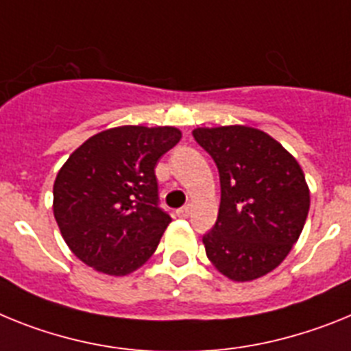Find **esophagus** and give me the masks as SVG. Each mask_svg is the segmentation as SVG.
<instances>
[{"label": "esophagus", "mask_w": 351, "mask_h": 351, "mask_svg": "<svg viewBox=\"0 0 351 351\" xmlns=\"http://www.w3.org/2000/svg\"><path fill=\"white\" fill-rule=\"evenodd\" d=\"M189 213H191V205H185V206H182V208L176 210V215H178V217H182V219L189 217Z\"/></svg>", "instance_id": "1"}]
</instances>
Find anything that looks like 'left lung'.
I'll return each instance as SVG.
<instances>
[{
    "label": "left lung",
    "instance_id": "left-lung-1",
    "mask_svg": "<svg viewBox=\"0 0 351 351\" xmlns=\"http://www.w3.org/2000/svg\"><path fill=\"white\" fill-rule=\"evenodd\" d=\"M219 169L217 221L203 234L212 265L231 281H252L281 265L306 224L302 167L263 130L230 125L194 129Z\"/></svg>",
    "mask_w": 351,
    "mask_h": 351
}]
</instances>
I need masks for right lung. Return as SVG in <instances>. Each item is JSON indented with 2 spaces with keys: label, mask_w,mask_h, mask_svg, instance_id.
<instances>
[{
  "label": "right lung",
  "mask_w": 351,
  "mask_h": 351,
  "mask_svg": "<svg viewBox=\"0 0 351 351\" xmlns=\"http://www.w3.org/2000/svg\"><path fill=\"white\" fill-rule=\"evenodd\" d=\"M182 138L175 127L123 125L91 136L54 182V219L79 260L108 276L148 261L171 222L155 166Z\"/></svg>",
  "instance_id": "1"
}]
</instances>
